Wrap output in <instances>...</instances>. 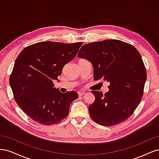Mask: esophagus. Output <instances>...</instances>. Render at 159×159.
Wrapping results in <instances>:
<instances>
[{
	"label": "esophagus",
	"instance_id": "1",
	"mask_svg": "<svg viewBox=\"0 0 159 159\" xmlns=\"http://www.w3.org/2000/svg\"><path fill=\"white\" fill-rule=\"evenodd\" d=\"M84 94H85V92H84V91H79V92H78L79 96H82Z\"/></svg>",
	"mask_w": 159,
	"mask_h": 159
}]
</instances>
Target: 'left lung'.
Returning <instances> with one entry per match:
<instances>
[{
  "instance_id": "1",
  "label": "left lung",
  "mask_w": 159,
  "mask_h": 159,
  "mask_svg": "<svg viewBox=\"0 0 159 159\" xmlns=\"http://www.w3.org/2000/svg\"><path fill=\"white\" fill-rule=\"evenodd\" d=\"M78 56L92 64L95 80L110 83L105 94L91 91L95 98L89 107L91 119L107 127L126 121L140 103L147 80L140 53L128 43L105 40L84 45Z\"/></svg>"
}]
</instances>
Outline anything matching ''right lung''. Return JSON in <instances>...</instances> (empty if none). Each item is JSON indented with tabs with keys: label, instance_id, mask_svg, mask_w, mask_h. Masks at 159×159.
I'll return each mask as SVG.
<instances>
[{
	"label": "right lung",
	"instance_id": "1",
	"mask_svg": "<svg viewBox=\"0 0 159 159\" xmlns=\"http://www.w3.org/2000/svg\"><path fill=\"white\" fill-rule=\"evenodd\" d=\"M82 42H41L24 49L15 61L9 82L16 103L28 116L43 125L58 123L78 99L74 91L62 93L53 80L73 60ZM58 81V80H57Z\"/></svg>",
	"mask_w": 159,
	"mask_h": 159
}]
</instances>
